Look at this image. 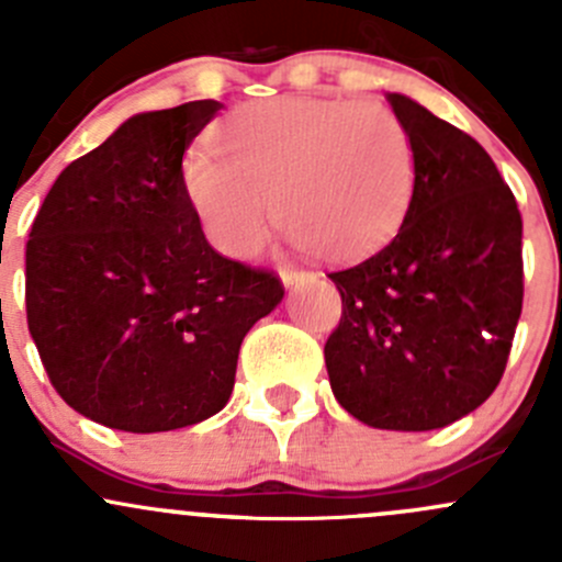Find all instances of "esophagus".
<instances>
[{"mask_svg":"<svg viewBox=\"0 0 562 562\" xmlns=\"http://www.w3.org/2000/svg\"><path fill=\"white\" fill-rule=\"evenodd\" d=\"M282 282H285V288L291 285H299V282H307L313 280V271H304V269H293V266H285V269L280 271Z\"/></svg>","mask_w":562,"mask_h":562,"instance_id":"34e87169","label":"esophagus"}]
</instances>
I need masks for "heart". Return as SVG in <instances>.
<instances>
[{
    "label": "heart",
    "instance_id": "1",
    "mask_svg": "<svg viewBox=\"0 0 562 562\" xmlns=\"http://www.w3.org/2000/svg\"><path fill=\"white\" fill-rule=\"evenodd\" d=\"M217 151H187L181 181L206 239L239 260L263 247L271 212L293 245L359 258L396 234L416 190L411 133L370 100L247 103L217 127Z\"/></svg>",
    "mask_w": 562,
    "mask_h": 562
}]
</instances>
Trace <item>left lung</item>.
<instances>
[{
	"instance_id": "1",
	"label": "left lung",
	"mask_w": 562,
	"mask_h": 562,
	"mask_svg": "<svg viewBox=\"0 0 562 562\" xmlns=\"http://www.w3.org/2000/svg\"><path fill=\"white\" fill-rule=\"evenodd\" d=\"M389 103L416 149V190L386 247L328 274L342 317L323 356L350 416L427 432L501 383L522 315V214L479 140L405 94Z\"/></svg>"
}]
</instances>
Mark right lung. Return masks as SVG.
Segmentation results:
<instances>
[{"mask_svg": "<svg viewBox=\"0 0 562 562\" xmlns=\"http://www.w3.org/2000/svg\"><path fill=\"white\" fill-rule=\"evenodd\" d=\"M223 108L135 113L72 160L26 241V323L50 383L124 432L190 427L225 407L241 339L285 296L228 260L187 201L181 157Z\"/></svg>", "mask_w": 562, "mask_h": 562, "instance_id": "right-lung-1", "label": "right lung"}]
</instances>
